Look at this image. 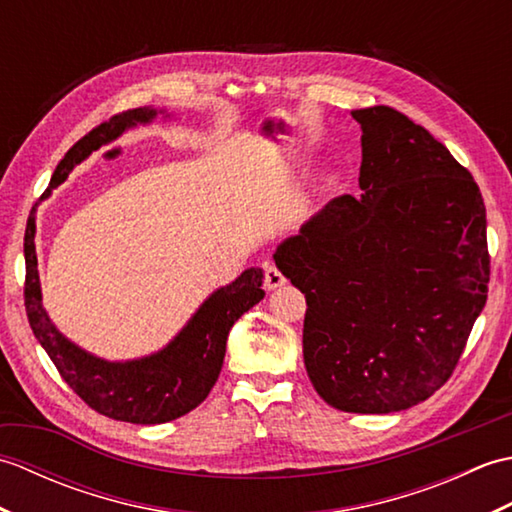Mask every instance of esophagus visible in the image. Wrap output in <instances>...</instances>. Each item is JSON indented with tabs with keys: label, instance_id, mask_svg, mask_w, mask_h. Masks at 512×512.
<instances>
[{
	"label": "esophagus",
	"instance_id": "obj_1",
	"mask_svg": "<svg viewBox=\"0 0 512 512\" xmlns=\"http://www.w3.org/2000/svg\"><path fill=\"white\" fill-rule=\"evenodd\" d=\"M266 290H277L281 286H286V277L281 275V270L273 264L266 266V279H264Z\"/></svg>",
	"mask_w": 512,
	"mask_h": 512
}]
</instances>
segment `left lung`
Returning <instances> with one entry per match:
<instances>
[{
    "instance_id": "1",
    "label": "left lung",
    "mask_w": 512,
    "mask_h": 512,
    "mask_svg": "<svg viewBox=\"0 0 512 512\" xmlns=\"http://www.w3.org/2000/svg\"><path fill=\"white\" fill-rule=\"evenodd\" d=\"M361 198L341 195L284 239L277 268L306 295L303 363L334 409L391 413L447 383L486 303L480 187L394 107L354 110Z\"/></svg>"
}]
</instances>
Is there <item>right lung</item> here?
I'll return each instance as SVG.
<instances>
[{
	"instance_id": "1",
	"label": "right lung",
	"mask_w": 512,
	"mask_h": 512,
	"mask_svg": "<svg viewBox=\"0 0 512 512\" xmlns=\"http://www.w3.org/2000/svg\"><path fill=\"white\" fill-rule=\"evenodd\" d=\"M158 114H165V110L136 107L92 129L59 162L46 195L92 151L112 143L127 129L151 123ZM35 231V215H30L24 237L26 314L35 339L74 394L103 416L134 424L169 422L198 407L222 372L233 323L266 295L262 268H248L233 284L217 288L162 350L134 361H105L65 339L50 321L41 303Z\"/></svg>"
}]
</instances>
